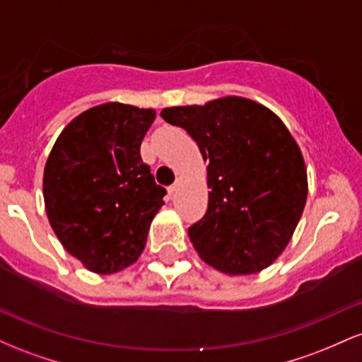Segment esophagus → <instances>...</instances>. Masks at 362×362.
I'll use <instances>...</instances> for the list:
<instances>
[{
    "mask_svg": "<svg viewBox=\"0 0 362 362\" xmlns=\"http://www.w3.org/2000/svg\"><path fill=\"white\" fill-rule=\"evenodd\" d=\"M180 185H182V180H177L175 184H173L172 187H168V194L173 197V195H175V194L178 192V189H180Z\"/></svg>",
    "mask_w": 362,
    "mask_h": 362,
    "instance_id": "34e87169",
    "label": "esophagus"
}]
</instances>
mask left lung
<instances>
[{
  "instance_id": "8db88e82",
  "label": "left lung",
  "mask_w": 362,
  "mask_h": 362,
  "mask_svg": "<svg viewBox=\"0 0 362 362\" xmlns=\"http://www.w3.org/2000/svg\"><path fill=\"white\" fill-rule=\"evenodd\" d=\"M184 127L207 163L209 201L189 228L195 252L228 276L274 264L293 238L308 195L305 158L271 109L245 97L161 110Z\"/></svg>"
}]
</instances>
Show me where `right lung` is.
I'll return each instance as SVG.
<instances>
[{"instance_id": "right-lung-1", "label": "right lung", "mask_w": 362, "mask_h": 362, "mask_svg": "<svg viewBox=\"0 0 362 362\" xmlns=\"http://www.w3.org/2000/svg\"><path fill=\"white\" fill-rule=\"evenodd\" d=\"M153 109L107 102L81 112L57 136L44 168L49 224L86 271L115 274L144 250L167 190L139 155Z\"/></svg>"}]
</instances>
